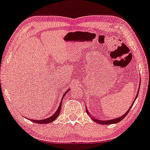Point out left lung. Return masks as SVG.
I'll use <instances>...</instances> for the list:
<instances>
[{
  "mask_svg": "<svg viewBox=\"0 0 150 150\" xmlns=\"http://www.w3.org/2000/svg\"><path fill=\"white\" fill-rule=\"evenodd\" d=\"M140 86H141V81H140V85H139V88H138V93H137V94H136V96L135 99H134V100L133 101V103L132 104V105H131V106H130V107L129 108L128 111H127V112H126L125 113V114H123V115H122V116H120V117H117V118H115V119H111V120H98V119H97V118H95V117H93L91 116V115H90V113L88 112V109H87V108L86 107L87 114H88V115H89V116H90L91 117V119H92L94 121V122H97V123H98V124H101V125H111V124H116L117 122H120L121 120H123V119H124V117H125L126 115L128 114V113H129V112L130 109H132V106H133V105H134V102H135L136 99V98H137V97H138V93H139Z\"/></svg>",
  "mask_w": 150,
  "mask_h": 150,
  "instance_id": "8db88e82",
  "label": "left lung"
}]
</instances>
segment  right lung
<instances>
[{
    "label": "right lung",
    "mask_w": 150,
    "mask_h": 150,
    "mask_svg": "<svg viewBox=\"0 0 150 150\" xmlns=\"http://www.w3.org/2000/svg\"><path fill=\"white\" fill-rule=\"evenodd\" d=\"M69 90H70V88H69V90H68L66 92H65V93L64 94L63 97H62V102H60V105H59V106L56 112L54 113V114L52 115V116L47 117V118H45V119H43V120H33V119L31 120V119H30V120L32 121V122H35V123H38V124H48V123H50L51 122H52V121H54L57 118V117L59 116V115L60 111H61L62 105V100H63L64 96L66 94V93L69 92Z\"/></svg>",
    "instance_id": "right-lung-1"
}]
</instances>
